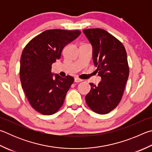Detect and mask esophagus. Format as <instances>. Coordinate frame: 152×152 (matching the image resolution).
Instances as JSON below:
<instances>
[{
	"label": "esophagus",
	"mask_w": 152,
	"mask_h": 152,
	"mask_svg": "<svg viewBox=\"0 0 152 152\" xmlns=\"http://www.w3.org/2000/svg\"><path fill=\"white\" fill-rule=\"evenodd\" d=\"M82 81V80L78 78H74V82H76V83H78V82H80Z\"/></svg>",
	"instance_id": "obj_1"
}]
</instances>
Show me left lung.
Segmentation results:
<instances>
[{
	"instance_id": "left-lung-1",
	"label": "left lung",
	"mask_w": 152,
	"mask_h": 152,
	"mask_svg": "<svg viewBox=\"0 0 152 152\" xmlns=\"http://www.w3.org/2000/svg\"><path fill=\"white\" fill-rule=\"evenodd\" d=\"M92 46V58L98 85L90 83L91 90L86 102L91 110L106 114L116 107L124 94L129 76L127 54L124 45L112 34L100 28L83 30Z\"/></svg>"
}]
</instances>
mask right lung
Instances as JSON below:
<instances>
[{
    "instance_id": "right-lung-1",
    "label": "right lung",
    "mask_w": 152,
    "mask_h": 152,
    "mask_svg": "<svg viewBox=\"0 0 152 152\" xmlns=\"http://www.w3.org/2000/svg\"><path fill=\"white\" fill-rule=\"evenodd\" d=\"M80 34V30H48L24 48L20 62L22 87L31 106L40 114H53L64 104L74 79L51 73L52 64L60 58L62 49Z\"/></svg>"
}]
</instances>
